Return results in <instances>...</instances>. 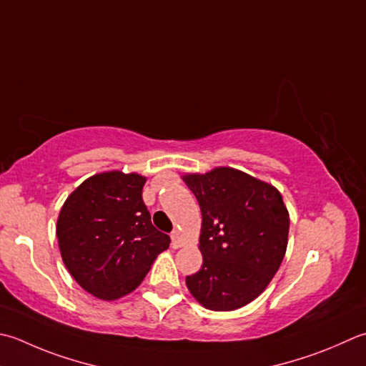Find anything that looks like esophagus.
<instances>
[{
    "mask_svg": "<svg viewBox=\"0 0 366 366\" xmlns=\"http://www.w3.org/2000/svg\"><path fill=\"white\" fill-rule=\"evenodd\" d=\"M171 244H173V247H174V249L181 247V246L184 244L182 236H181V232H179V230H174L173 233H171Z\"/></svg>",
    "mask_w": 366,
    "mask_h": 366,
    "instance_id": "obj_1",
    "label": "esophagus"
}]
</instances>
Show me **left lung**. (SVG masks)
<instances>
[{
	"mask_svg": "<svg viewBox=\"0 0 366 366\" xmlns=\"http://www.w3.org/2000/svg\"><path fill=\"white\" fill-rule=\"evenodd\" d=\"M184 181L203 216V264L185 284L207 310H238L259 297L281 267L287 207L273 185L233 168L189 174Z\"/></svg>",
	"mask_w": 366,
	"mask_h": 366,
	"instance_id": "1",
	"label": "left lung"
}]
</instances>
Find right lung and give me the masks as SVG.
<instances>
[{
  "instance_id": "1",
  "label": "right lung",
  "mask_w": 366,
  "mask_h": 366,
  "mask_svg": "<svg viewBox=\"0 0 366 366\" xmlns=\"http://www.w3.org/2000/svg\"><path fill=\"white\" fill-rule=\"evenodd\" d=\"M146 177L120 171L89 177L64 202L56 238L64 267L102 300L133 292L169 236L157 230L142 202Z\"/></svg>"
}]
</instances>
